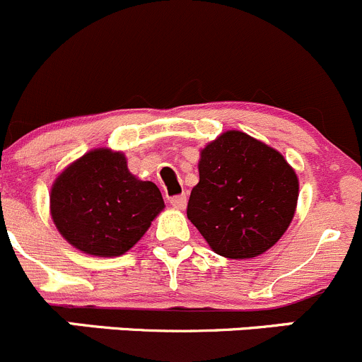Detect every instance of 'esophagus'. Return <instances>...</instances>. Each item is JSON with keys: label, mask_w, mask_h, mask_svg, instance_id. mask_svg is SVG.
Returning <instances> with one entry per match:
<instances>
[{"label": "esophagus", "mask_w": 362, "mask_h": 362, "mask_svg": "<svg viewBox=\"0 0 362 362\" xmlns=\"http://www.w3.org/2000/svg\"><path fill=\"white\" fill-rule=\"evenodd\" d=\"M186 195L185 193H181V195H174V197H170L169 199V202H170V206H174L176 207V209H185L186 207Z\"/></svg>", "instance_id": "1"}]
</instances>
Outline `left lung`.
Returning <instances> with one entry per match:
<instances>
[{
    "label": "left lung",
    "mask_w": 362,
    "mask_h": 362,
    "mask_svg": "<svg viewBox=\"0 0 362 362\" xmlns=\"http://www.w3.org/2000/svg\"><path fill=\"white\" fill-rule=\"evenodd\" d=\"M298 195V176L280 153L230 130L200 153L186 214L218 255L252 259L284 235Z\"/></svg>",
    "instance_id": "1"
}]
</instances>
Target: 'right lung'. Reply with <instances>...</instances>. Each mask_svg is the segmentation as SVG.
I'll use <instances>...</instances> for the list:
<instances>
[{
	"instance_id": "right-lung-1",
	"label": "right lung",
	"mask_w": 362,
	"mask_h": 362,
	"mask_svg": "<svg viewBox=\"0 0 362 362\" xmlns=\"http://www.w3.org/2000/svg\"><path fill=\"white\" fill-rule=\"evenodd\" d=\"M158 186L132 176L127 158L95 149L61 173L51 213L64 239L96 257L123 255L163 209Z\"/></svg>"
}]
</instances>
